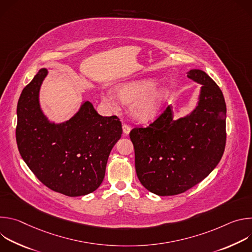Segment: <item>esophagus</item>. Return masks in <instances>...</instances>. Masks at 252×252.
I'll return each mask as SVG.
<instances>
[{"label": "esophagus", "mask_w": 252, "mask_h": 252, "mask_svg": "<svg viewBox=\"0 0 252 252\" xmlns=\"http://www.w3.org/2000/svg\"><path fill=\"white\" fill-rule=\"evenodd\" d=\"M123 130H124L125 134H128L129 131H130V126L128 125H126V124H124L123 125Z\"/></svg>", "instance_id": "34e87169"}]
</instances>
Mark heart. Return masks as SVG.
Returning a JSON list of instances; mask_svg holds the SVG:
<instances>
[{"label": "heart", "mask_w": 252, "mask_h": 252, "mask_svg": "<svg viewBox=\"0 0 252 252\" xmlns=\"http://www.w3.org/2000/svg\"><path fill=\"white\" fill-rule=\"evenodd\" d=\"M156 84V80L146 79L123 84L117 89L118 97L126 103L131 102V114L140 122L153 120L168 97V89ZM102 100L106 105L117 107V100L110 94L102 95Z\"/></svg>", "instance_id": "heart-1"}]
</instances>
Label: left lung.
<instances>
[{"mask_svg": "<svg viewBox=\"0 0 252 252\" xmlns=\"http://www.w3.org/2000/svg\"><path fill=\"white\" fill-rule=\"evenodd\" d=\"M188 77L202 85L190 115L174 121L168 105L147 127L129 132L139 182L160 196L183 193L199 184L219 164L225 149L221 90L203 70L191 69Z\"/></svg>", "mask_w": 252, "mask_h": 252, "instance_id": "left-lung-1", "label": "left lung"}]
</instances>
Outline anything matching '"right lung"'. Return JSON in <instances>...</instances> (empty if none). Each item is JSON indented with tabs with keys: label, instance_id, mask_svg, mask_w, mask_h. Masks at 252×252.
<instances>
[{
	"label": "right lung",
	"instance_id": "1",
	"mask_svg": "<svg viewBox=\"0 0 252 252\" xmlns=\"http://www.w3.org/2000/svg\"><path fill=\"white\" fill-rule=\"evenodd\" d=\"M47 74L46 68L40 69L19 98L18 149L47 188L67 196L86 195L103 181L107 158L123 133L122 123L117 116H99L90 101L65 123H50L39 103Z\"/></svg>",
	"mask_w": 252,
	"mask_h": 252
}]
</instances>
